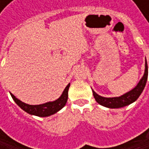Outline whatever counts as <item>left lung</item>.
Listing matches in <instances>:
<instances>
[{
	"label": "left lung",
	"mask_w": 149,
	"mask_h": 149,
	"mask_svg": "<svg viewBox=\"0 0 149 149\" xmlns=\"http://www.w3.org/2000/svg\"><path fill=\"white\" fill-rule=\"evenodd\" d=\"M148 64L146 61L144 74L141 78V80L139 81V83L137 84V85L131 91H128L127 93H125L120 97H104L102 96H99L92 90L93 96L98 104L103 105L104 107L109 108V109H119V108L128 106L130 104L135 102L138 99V97H140V95L141 94V92L143 91L146 83H147V80H148Z\"/></svg>",
	"instance_id": "8db88e82"
}]
</instances>
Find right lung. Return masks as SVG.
Here are the masks:
<instances>
[{
	"label": "right lung",
	"mask_w": 149,
	"mask_h": 149,
	"mask_svg": "<svg viewBox=\"0 0 149 149\" xmlns=\"http://www.w3.org/2000/svg\"><path fill=\"white\" fill-rule=\"evenodd\" d=\"M69 87H70V84L65 87L62 95L55 101L47 102V103L39 104V105H30V104H25V103L21 102L20 100H19L17 97H15L12 93H10V95H11L12 98L14 99V101L16 103V104L20 109H22L25 112H26L32 116H40V117H46V116H50L57 113L66 104L67 99H68Z\"/></svg>",
	"instance_id": "1"
}]
</instances>
